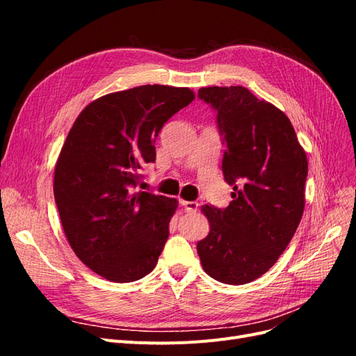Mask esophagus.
Listing matches in <instances>:
<instances>
[{
	"label": "esophagus",
	"mask_w": 356,
	"mask_h": 356,
	"mask_svg": "<svg viewBox=\"0 0 356 356\" xmlns=\"http://www.w3.org/2000/svg\"><path fill=\"white\" fill-rule=\"evenodd\" d=\"M181 207L184 208L187 212H196L197 208H199V203L197 202H188V200H179Z\"/></svg>",
	"instance_id": "esophagus-1"
}]
</instances>
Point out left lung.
Returning a JSON list of instances; mask_svg holds the SVG:
<instances>
[{"instance_id": "left-lung-1", "label": "left lung", "mask_w": 356, "mask_h": 356, "mask_svg": "<svg viewBox=\"0 0 356 356\" xmlns=\"http://www.w3.org/2000/svg\"><path fill=\"white\" fill-rule=\"evenodd\" d=\"M199 98L217 111L233 200L222 211L202 207L211 230L197 254L215 281L243 285L263 276L293 239L306 203L307 157L284 111L246 88H202Z\"/></svg>"}]
</instances>
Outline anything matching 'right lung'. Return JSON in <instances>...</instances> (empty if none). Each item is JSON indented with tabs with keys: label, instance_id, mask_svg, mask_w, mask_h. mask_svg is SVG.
<instances>
[{
	"label": "right lung",
	"instance_id": "right-lung-1",
	"mask_svg": "<svg viewBox=\"0 0 356 356\" xmlns=\"http://www.w3.org/2000/svg\"><path fill=\"white\" fill-rule=\"evenodd\" d=\"M195 99L188 88L145 84L104 95L75 118L55 165L63 232L83 264L111 282H134L157 264L178 200L136 191L169 118Z\"/></svg>",
	"mask_w": 356,
	"mask_h": 356
}]
</instances>
